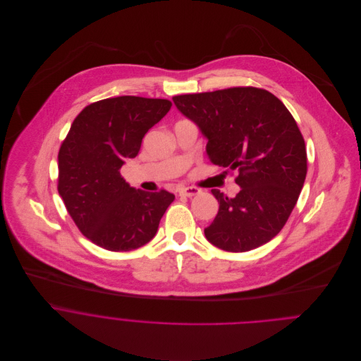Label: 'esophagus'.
Listing matches in <instances>:
<instances>
[{
	"mask_svg": "<svg viewBox=\"0 0 361 361\" xmlns=\"http://www.w3.org/2000/svg\"><path fill=\"white\" fill-rule=\"evenodd\" d=\"M199 193H200V189H197V188H185V189H182L179 192V195L185 196V197H193V196H196Z\"/></svg>",
	"mask_w": 361,
	"mask_h": 361,
	"instance_id": "34e87169",
	"label": "esophagus"
}]
</instances>
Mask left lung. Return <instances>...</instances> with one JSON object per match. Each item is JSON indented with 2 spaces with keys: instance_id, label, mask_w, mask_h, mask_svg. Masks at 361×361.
<instances>
[{
  "instance_id": "obj_1",
  "label": "left lung",
  "mask_w": 361,
  "mask_h": 361,
  "mask_svg": "<svg viewBox=\"0 0 361 361\" xmlns=\"http://www.w3.org/2000/svg\"><path fill=\"white\" fill-rule=\"evenodd\" d=\"M176 108L197 125L215 165L238 169L239 193L219 203L207 240L226 252L257 249L275 238L296 206L307 173L305 139L283 103L267 90L232 87L175 96Z\"/></svg>"
}]
</instances>
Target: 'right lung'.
I'll use <instances>...</instances> for the list:
<instances>
[{"instance_id":"obj_1","label":"right lung","mask_w":361,"mask_h":361,"mask_svg":"<svg viewBox=\"0 0 361 361\" xmlns=\"http://www.w3.org/2000/svg\"><path fill=\"white\" fill-rule=\"evenodd\" d=\"M172 103L122 96L87 105L73 121L58 153V193L79 231L111 252L149 243L175 196L130 188L121 176L145 135Z\"/></svg>"}]
</instances>
